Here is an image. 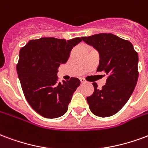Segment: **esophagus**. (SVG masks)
I'll return each instance as SVG.
<instances>
[{
    "instance_id": "34e87169",
    "label": "esophagus",
    "mask_w": 148,
    "mask_h": 148,
    "mask_svg": "<svg viewBox=\"0 0 148 148\" xmlns=\"http://www.w3.org/2000/svg\"><path fill=\"white\" fill-rule=\"evenodd\" d=\"M80 82H81V83H82V84H84V83L86 82H85V80L84 79V78H80Z\"/></svg>"
}]
</instances>
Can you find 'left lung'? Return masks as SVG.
<instances>
[{
	"label": "left lung",
	"instance_id": "1",
	"mask_svg": "<svg viewBox=\"0 0 148 148\" xmlns=\"http://www.w3.org/2000/svg\"><path fill=\"white\" fill-rule=\"evenodd\" d=\"M82 40L99 52L96 71L108 75L106 85L87 97L92 113L101 118L118 113L129 100L138 80V54L132 43L112 34H98L82 37ZM105 76V75H104Z\"/></svg>",
	"mask_w": 148,
	"mask_h": 148
}]
</instances>
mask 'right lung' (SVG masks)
Returning a JSON list of instances; mask_svg holds the SVG:
<instances>
[{"instance_id": "right-lung-1", "label": "right lung", "mask_w": 148, "mask_h": 148, "mask_svg": "<svg viewBox=\"0 0 148 148\" xmlns=\"http://www.w3.org/2000/svg\"><path fill=\"white\" fill-rule=\"evenodd\" d=\"M82 38L71 40L41 38L30 40L19 51L16 65L25 98L34 110L46 119H56L67 111L72 96L81 84L77 77L58 81V68Z\"/></svg>"}]
</instances>
